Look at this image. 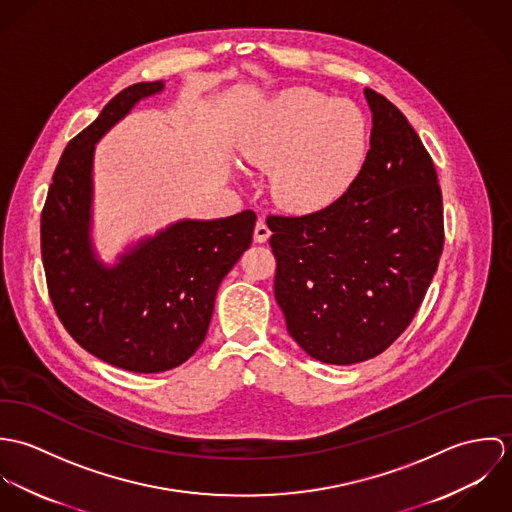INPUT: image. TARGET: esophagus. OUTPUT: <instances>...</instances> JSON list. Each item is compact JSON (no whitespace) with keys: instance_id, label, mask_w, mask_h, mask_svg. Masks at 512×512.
<instances>
[{"instance_id":"obj_1","label":"esophagus","mask_w":512,"mask_h":512,"mask_svg":"<svg viewBox=\"0 0 512 512\" xmlns=\"http://www.w3.org/2000/svg\"><path fill=\"white\" fill-rule=\"evenodd\" d=\"M270 228H268V224H266V220L260 219L256 222V226H254V242H258V244H262V242H266L268 238H270Z\"/></svg>"}]
</instances>
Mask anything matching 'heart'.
<instances>
[{
  "label": "heart",
  "mask_w": 512,
  "mask_h": 512,
  "mask_svg": "<svg viewBox=\"0 0 512 512\" xmlns=\"http://www.w3.org/2000/svg\"><path fill=\"white\" fill-rule=\"evenodd\" d=\"M366 147L363 112L309 88L278 94L238 144L242 159L270 171L274 199L292 211H319L353 183Z\"/></svg>",
  "instance_id": "1"
}]
</instances>
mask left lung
Instances as JSON below:
<instances>
[{
    "label": "left lung",
    "mask_w": 512,
    "mask_h": 512,
    "mask_svg": "<svg viewBox=\"0 0 512 512\" xmlns=\"http://www.w3.org/2000/svg\"><path fill=\"white\" fill-rule=\"evenodd\" d=\"M370 149L347 193L305 217H268L288 333L327 365L388 349L416 315L443 250L434 161L406 116L365 88Z\"/></svg>",
    "instance_id": "left-lung-1"
}]
</instances>
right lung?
Segmentation results:
<instances>
[{
	"label": "right lung",
	"mask_w": 512,
	"mask_h": 512,
	"mask_svg": "<svg viewBox=\"0 0 512 512\" xmlns=\"http://www.w3.org/2000/svg\"><path fill=\"white\" fill-rule=\"evenodd\" d=\"M163 80L116 94L65 147L41 215L49 295L74 341L96 359L151 374L183 365L207 337L220 282L250 248L256 215L183 219L144 236L106 264L92 240L94 151Z\"/></svg>",
	"instance_id": "1"
}]
</instances>
